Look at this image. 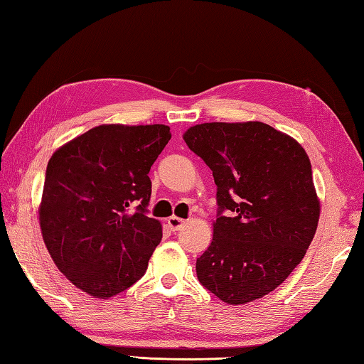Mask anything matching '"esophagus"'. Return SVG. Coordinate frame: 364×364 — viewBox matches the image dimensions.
<instances>
[{
  "mask_svg": "<svg viewBox=\"0 0 364 364\" xmlns=\"http://www.w3.org/2000/svg\"><path fill=\"white\" fill-rule=\"evenodd\" d=\"M184 222H186V220H183L180 218H175V215H172V218L167 219V225L172 231H178V230H181V227L184 225Z\"/></svg>",
  "mask_w": 364,
  "mask_h": 364,
  "instance_id": "1",
  "label": "esophagus"
}]
</instances>
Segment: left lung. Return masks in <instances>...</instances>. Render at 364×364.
<instances>
[{
	"label": "left lung",
	"instance_id": "1",
	"mask_svg": "<svg viewBox=\"0 0 364 364\" xmlns=\"http://www.w3.org/2000/svg\"><path fill=\"white\" fill-rule=\"evenodd\" d=\"M184 142L218 186L213 242L197 258L205 288L230 305L264 297L305 257L319 220L311 162L262 122L202 123Z\"/></svg>",
	"mask_w": 364,
	"mask_h": 364
}]
</instances>
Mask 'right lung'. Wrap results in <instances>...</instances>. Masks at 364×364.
I'll use <instances>...</instances> for the list:
<instances>
[{
  "mask_svg": "<svg viewBox=\"0 0 364 364\" xmlns=\"http://www.w3.org/2000/svg\"><path fill=\"white\" fill-rule=\"evenodd\" d=\"M166 125H100L53 154L38 219L46 249L76 288L112 297L141 278L162 228L146 215L149 172Z\"/></svg>",
  "mask_w": 364,
  "mask_h": 364,
  "instance_id": "1",
  "label": "right lung"
}]
</instances>
